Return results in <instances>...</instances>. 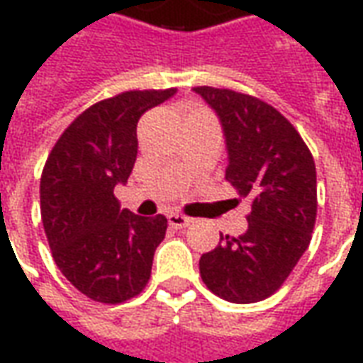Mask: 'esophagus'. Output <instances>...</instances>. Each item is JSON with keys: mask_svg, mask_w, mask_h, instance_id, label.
Masks as SVG:
<instances>
[{"mask_svg": "<svg viewBox=\"0 0 363 363\" xmlns=\"http://www.w3.org/2000/svg\"><path fill=\"white\" fill-rule=\"evenodd\" d=\"M167 220H169V225L174 229H182L186 228V225H190V218H186V216H182V213H169L167 216Z\"/></svg>", "mask_w": 363, "mask_h": 363, "instance_id": "esophagus-1", "label": "esophagus"}]
</instances>
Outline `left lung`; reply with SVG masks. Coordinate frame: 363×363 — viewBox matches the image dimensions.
<instances>
[{"label":"left lung","instance_id":"left-lung-1","mask_svg":"<svg viewBox=\"0 0 363 363\" xmlns=\"http://www.w3.org/2000/svg\"><path fill=\"white\" fill-rule=\"evenodd\" d=\"M220 116L228 169L239 196L252 200L243 235H221L200 259L208 289L231 303L267 299L286 281L311 241L317 171L309 147L286 116L257 96L194 87Z\"/></svg>","mask_w":363,"mask_h":363}]
</instances>
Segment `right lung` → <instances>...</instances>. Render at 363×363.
<instances>
[{"mask_svg":"<svg viewBox=\"0 0 363 363\" xmlns=\"http://www.w3.org/2000/svg\"><path fill=\"white\" fill-rule=\"evenodd\" d=\"M177 91H126L99 101L64 130L40 177V216L56 264L99 303H124L150 281L167 218L120 210L138 155V120Z\"/></svg>","mask_w":363,"mask_h":363,"instance_id":"right-lung-1","label":"right lung"}]
</instances>
